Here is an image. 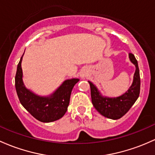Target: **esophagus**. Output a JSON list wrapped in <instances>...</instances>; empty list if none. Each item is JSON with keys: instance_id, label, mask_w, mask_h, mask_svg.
Listing matches in <instances>:
<instances>
[{"instance_id": "obj_1", "label": "esophagus", "mask_w": 155, "mask_h": 155, "mask_svg": "<svg viewBox=\"0 0 155 155\" xmlns=\"http://www.w3.org/2000/svg\"><path fill=\"white\" fill-rule=\"evenodd\" d=\"M87 73H88V71H87V69H83L80 73L81 78H82V79H84V78H86V76H87Z\"/></svg>"}]
</instances>
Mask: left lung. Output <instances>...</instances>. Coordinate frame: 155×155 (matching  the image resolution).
<instances>
[{"label":"left lung","mask_w":155,"mask_h":155,"mask_svg":"<svg viewBox=\"0 0 155 155\" xmlns=\"http://www.w3.org/2000/svg\"><path fill=\"white\" fill-rule=\"evenodd\" d=\"M129 58L136 67L133 83L128 91L118 97H103L92 82H89L93 105L102 116L112 120H118L123 117L139 97L140 91V77L137 59L132 53H129Z\"/></svg>","instance_id":"1"}]
</instances>
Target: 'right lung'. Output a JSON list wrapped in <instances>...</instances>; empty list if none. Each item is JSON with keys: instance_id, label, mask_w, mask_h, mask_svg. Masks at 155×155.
<instances>
[{"instance_id": "add662e5", "label": "right lung", "mask_w": 155, "mask_h": 155, "mask_svg": "<svg viewBox=\"0 0 155 155\" xmlns=\"http://www.w3.org/2000/svg\"><path fill=\"white\" fill-rule=\"evenodd\" d=\"M22 58L23 56L18 64L15 79L16 92L21 104L32 117L42 123H50L59 120L68 110L71 91L79 79L65 80L50 96L40 97L24 86L22 79Z\"/></svg>"}]
</instances>
